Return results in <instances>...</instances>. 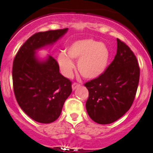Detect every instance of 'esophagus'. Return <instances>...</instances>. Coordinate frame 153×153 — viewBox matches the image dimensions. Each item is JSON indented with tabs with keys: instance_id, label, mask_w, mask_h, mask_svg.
Returning <instances> with one entry per match:
<instances>
[{
	"instance_id": "34e87169",
	"label": "esophagus",
	"mask_w": 153,
	"mask_h": 153,
	"mask_svg": "<svg viewBox=\"0 0 153 153\" xmlns=\"http://www.w3.org/2000/svg\"><path fill=\"white\" fill-rule=\"evenodd\" d=\"M80 86V84L77 83V82H74V83H73V85H72V89H73V91H75L77 88Z\"/></svg>"
}]
</instances>
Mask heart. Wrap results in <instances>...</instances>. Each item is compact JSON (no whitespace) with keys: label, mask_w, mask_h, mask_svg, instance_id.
I'll return each mask as SVG.
<instances>
[{"label":"heart","mask_w":153,"mask_h":153,"mask_svg":"<svg viewBox=\"0 0 153 153\" xmlns=\"http://www.w3.org/2000/svg\"><path fill=\"white\" fill-rule=\"evenodd\" d=\"M109 50L105 44L93 39L75 41L66 49V54L57 56L59 69L65 77H71L74 69L72 60H77L80 74L86 79L99 78L106 71L109 59Z\"/></svg>","instance_id":"heart-1"}]
</instances>
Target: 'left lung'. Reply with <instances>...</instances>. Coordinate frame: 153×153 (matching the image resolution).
<instances>
[{"label":"left lung","mask_w":153,"mask_h":153,"mask_svg":"<svg viewBox=\"0 0 153 153\" xmlns=\"http://www.w3.org/2000/svg\"><path fill=\"white\" fill-rule=\"evenodd\" d=\"M117 41V54L106 71L85 83L89 93L88 114L100 124L113 123L125 114L132 105L140 80L136 57L125 43Z\"/></svg>","instance_id":"8db88e82"}]
</instances>
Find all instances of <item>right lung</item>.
I'll return each instance as SVG.
<instances>
[{
	"mask_svg": "<svg viewBox=\"0 0 153 153\" xmlns=\"http://www.w3.org/2000/svg\"><path fill=\"white\" fill-rule=\"evenodd\" d=\"M68 29L36 33L17 52L12 77L19 106L36 122L49 124L58 119L65 101L72 93L71 81L59 73V65L51 55L41 59L38 50L52 46Z\"/></svg>",
	"mask_w": 153,
	"mask_h": 153,
	"instance_id": "add662e5",
	"label": "right lung"
}]
</instances>
